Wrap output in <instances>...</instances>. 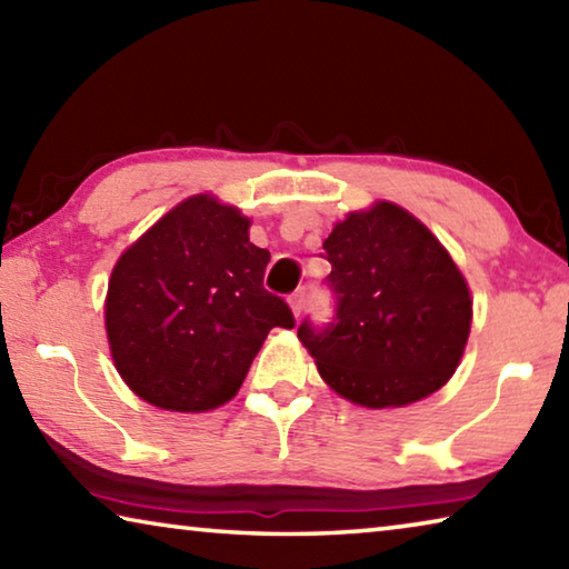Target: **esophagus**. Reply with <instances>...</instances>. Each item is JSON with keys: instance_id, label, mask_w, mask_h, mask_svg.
<instances>
[{"instance_id": "1", "label": "esophagus", "mask_w": 569, "mask_h": 569, "mask_svg": "<svg viewBox=\"0 0 569 569\" xmlns=\"http://www.w3.org/2000/svg\"><path fill=\"white\" fill-rule=\"evenodd\" d=\"M288 306H291V313L298 319L306 308V291H296L291 298H288Z\"/></svg>"}]
</instances>
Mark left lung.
Returning <instances> with one entry per match:
<instances>
[{
    "label": "left lung",
    "mask_w": 569,
    "mask_h": 569,
    "mask_svg": "<svg viewBox=\"0 0 569 569\" xmlns=\"http://www.w3.org/2000/svg\"><path fill=\"white\" fill-rule=\"evenodd\" d=\"M336 321L298 329L329 387L356 407H409L457 371L471 291L449 250L407 208L377 200L323 240Z\"/></svg>",
    "instance_id": "8db88e82"
}]
</instances>
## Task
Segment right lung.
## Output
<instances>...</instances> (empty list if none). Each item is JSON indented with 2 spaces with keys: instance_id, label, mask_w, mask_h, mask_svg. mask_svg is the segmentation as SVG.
<instances>
[{
  "instance_id": "obj_1",
  "label": "right lung",
  "mask_w": 569,
  "mask_h": 569,
  "mask_svg": "<svg viewBox=\"0 0 569 569\" xmlns=\"http://www.w3.org/2000/svg\"><path fill=\"white\" fill-rule=\"evenodd\" d=\"M248 230L240 208L198 192L122 250L104 333L134 397L180 413L223 407L268 331L293 329L291 308L263 288L271 253Z\"/></svg>"
}]
</instances>
